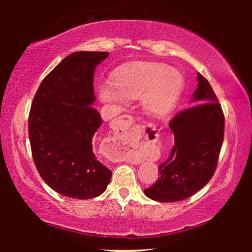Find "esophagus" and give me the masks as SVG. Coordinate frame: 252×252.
<instances>
[{"instance_id":"1","label":"esophagus","mask_w":252,"mask_h":252,"mask_svg":"<svg viewBox=\"0 0 252 252\" xmlns=\"http://www.w3.org/2000/svg\"><path fill=\"white\" fill-rule=\"evenodd\" d=\"M123 123H120L115 135L110 137L108 140V144L111 148H113V151L111 153V159L112 160H128L129 158V151L124 148L123 141L125 142H129L133 139L130 136V125H132V118L129 116L122 117Z\"/></svg>"}]
</instances>
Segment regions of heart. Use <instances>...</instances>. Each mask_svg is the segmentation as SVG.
<instances>
[{
    "label": "heart",
    "mask_w": 252,
    "mask_h": 252,
    "mask_svg": "<svg viewBox=\"0 0 252 252\" xmlns=\"http://www.w3.org/2000/svg\"><path fill=\"white\" fill-rule=\"evenodd\" d=\"M184 88L180 72L158 63H139L120 68L112 84L99 86V98L105 103H124L142 97L143 110L154 118H164L177 106Z\"/></svg>",
    "instance_id": "heart-1"
}]
</instances>
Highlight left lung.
Returning a JSON list of instances; mask_svg holds the SVG:
<instances>
[{"label": "left lung", "mask_w": 252, "mask_h": 252, "mask_svg": "<svg viewBox=\"0 0 252 252\" xmlns=\"http://www.w3.org/2000/svg\"><path fill=\"white\" fill-rule=\"evenodd\" d=\"M198 85L192 94V106L171 120L174 147L158 167L156 184L144 189L154 201L168 203L190 197L211 180L223 141V113L211 85L197 73Z\"/></svg>", "instance_id": "1"}]
</instances>
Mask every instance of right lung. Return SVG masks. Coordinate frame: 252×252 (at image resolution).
Instances as JSON below:
<instances>
[{
	"instance_id": "right-lung-1",
	"label": "right lung",
	"mask_w": 252,
	"mask_h": 252,
	"mask_svg": "<svg viewBox=\"0 0 252 252\" xmlns=\"http://www.w3.org/2000/svg\"><path fill=\"white\" fill-rule=\"evenodd\" d=\"M109 53L78 51L41 82L29 118L34 164L58 194L89 199L105 191L112 172L97 160L93 137L102 125L95 102L94 72Z\"/></svg>"
}]
</instances>
